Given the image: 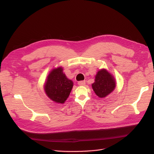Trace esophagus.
I'll return each instance as SVG.
<instances>
[{
	"label": "esophagus",
	"mask_w": 154,
	"mask_h": 154,
	"mask_svg": "<svg viewBox=\"0 0 154 154\" xmlns=\"http://www.w3.org/2000/svg\"><path fill=\"white\" fill-rule=\"evenodd\" d=\"M78 84L79 85H80V86L85 85V81H80V82H78Z\"/></svg>",
	"instance_id": "1"
}]
</instances>
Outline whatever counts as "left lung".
Here are the masks:
<instances>
[{
  "mask_svg": "<svg viewBox=\"0 0 154 154\" xmlns=\"http://www.w3.org/2000/svg\"><path fill=\"white\" fill-rule=\"evenodd\" d=\"M94 81L92 84V89L101 98L110 94L116 87L114 78L105 69L97 72Z\"/></svg>",
  "mask_w": 154,
  "mask_h": 154,
  "instance_id": "obj_1",
  "label": "left lung"
}]
</instances>
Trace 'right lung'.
Listing matches in <instances>:
<instances>
[{
  "instance_id": "right-lung-1",
  "label": "right lung",
  "mask_w": 154,
  "mask_h": 154,
  "mask_svg": "<svg viewBox=\"0 0 154 154\" xmlns=\"http://www.w3.org/2000/svg\"><path fill=\"white\" fill-rule=\"evenodd\" d=\"M73 87V82L63 72V68L53 69L47 78L44 85L46 95L56 103H64Z\"/></svg>"
}]
</instances>
